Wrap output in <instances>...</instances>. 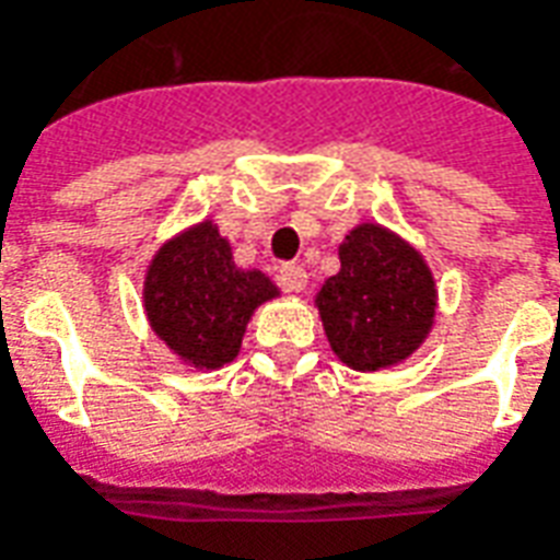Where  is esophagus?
I'll return each instance as SVG.
<instances>
[{"label": "esophagus", "mask_w": 560, "mask_h": 560, "mask_svg": "<svg viewBox=\"0 0 560 560\" xmlns=\"http://www.w3.org/2000/svg\"><path fill=\"white\" fill-rule=\"evenodd\" d=\"M279 281L281 288L288 290V293H302L307 284V272L299 267V264H284L279 270Z\"/></svg>", "instance_id": "1"}]
</instances>
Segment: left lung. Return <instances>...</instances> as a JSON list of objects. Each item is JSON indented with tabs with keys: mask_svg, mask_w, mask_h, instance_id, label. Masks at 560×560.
Segmentation results:
<instances>
[{
	"mask_svg": "<svg viewBox=\"0 0 560 560\" xmlns=\"http://www.w3.org/2000/svg\"><path fill=\"white\" fill-rule=\"evenodd\" d=\"M334 354L358 372L407 360L435 319V281L416 246L360 223L340 244V272L316 293Z\"/></svg>",
	"mask_w": 560,
	"mask_h": 560,
	"instance_id": "obj_1",
	"label": "left lung"
}]
</instances>
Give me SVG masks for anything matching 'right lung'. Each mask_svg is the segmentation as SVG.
<instances>
[{"label": "right lung", "instance_id": "1", "mask_svg": "<svg viewBox=\"0 0 560 560\" xmlns=\"http://www.w3.org/2000/svg\"><path fill=\"white\" fill-rule=\"evenodd\" d=\"M279 296L261 270H241L211 220L179 232L153 255L144 276V314L179 360L220 369L241 351L255 307Z\"/></svg>", "mask_w": 560, "mask_h": 560}]
</instances>
